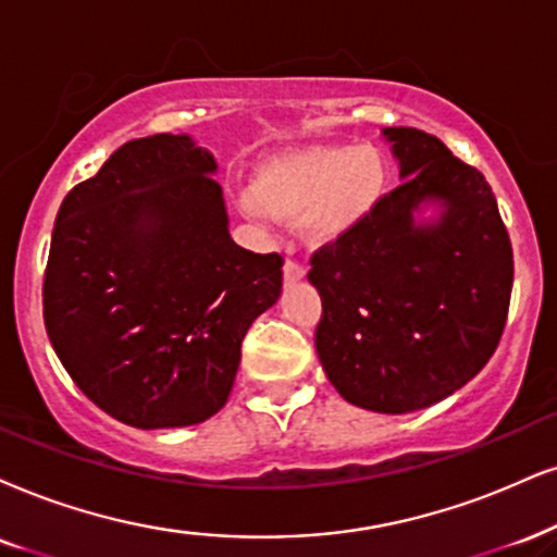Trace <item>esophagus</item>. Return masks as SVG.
Returning <instances> with one entry per match:
<instances>
[{"mask_svg":"<svg viewBox=\"0 0 557 557\" xmlns=\"http://www.w3.org/2000/svg\"><path fill=\"white\" fill-rule=\"evenodd\" d=\"M283 274H285V283H298V280L306 277V267L295 262V259H287L283 267Z\"/></svg>","mask_w":557,"mask_h":557,"instance_id":"esophagus-1","label":"esophagus"}]
</instances>
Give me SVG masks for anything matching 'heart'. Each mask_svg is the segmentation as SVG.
Returning <instances> with one entry per match:
<instances>
[{
	"mask_svg": "<svg viewBox=\"0 0 557 557\" xmlns=\"http://www.w3.org/2000/svg\"><path fill=\"white\" fill-rule=\"evenodd\" d=\"M388 187V164L375 146H298L257 169L242 195L251 221L298 218L311 244H331L372 215Z\"/></svg>",
	"mask_w": 557,
	"mask_h": 557,
	"instance_id": "b5f03b06",
	"label": "heart"
}]
</instances>
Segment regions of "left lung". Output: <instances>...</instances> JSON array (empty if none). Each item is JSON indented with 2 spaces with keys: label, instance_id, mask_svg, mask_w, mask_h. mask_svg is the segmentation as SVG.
<instances>
[{
  "label": "left lung",
  "instance_id": "8db88e82",
  "mask_svg": "<svg viewBox=\"0 0 557 557\" xmlns=\"http://www.w3.org/2000/svg\"><path fill=\"white\" fill-rule=\"evenodd\" d=\"M400 180L362 226L311 257L315 351L349 404L408 413L485 368L509 313L513 255L491 185L436 136L385 128ZM433 215H428V210Z\"/></svg>",
  "mask_w": 557,
  "mask_h": 557
}]
</instances>
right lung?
<instances>
[{
  "mask_svg": "<svg viewBox=\"0 0 557 557\" xmlns=\"http://www.w3.org/2000/svg\"><path fill=\"white\" fill-rule=\"evenodd\" d=\"M215 169L189 136L128 140L55 215L48 339L84 396L128 426L221 411L246 331L283 293V257L231 238Z\"/></svg>",
  "mask_w": 557,
  "mask_h": 557,
  "instance_id": "add662e5",
  "label": "right lung"
}]
</instances>
